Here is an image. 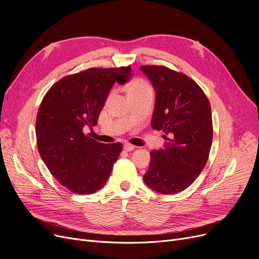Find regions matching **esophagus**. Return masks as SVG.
I'll list each match as a JSON object with an SVG mask.
<instances>
[{
	"instance_id": "1",
	"label": "esophagus",
	"mask_w": 259,
	"mask_h": 259,
	"mask_svg": "<svg viewBox=\"0 0 259 259\" xmlns=\"http://www.w3.org/2000/svg\"><path fill=\"white\" fill-rule=\"evenodd\" d=\"M135 148H136V146L132 145V144H129V143H124V144H123V149L127 150V151H132Z\"/></svg>"
}]
</instances>
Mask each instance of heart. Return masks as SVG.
<instances>
[{
    "instance_id": "heart-1",
    "label": "heart",
    "mask_w": 259,
    "mask_h": 259,
    "mask_svg": "<svg viewBox=\"0 0 259 259\" xmlns=\"http://www.w3.org/2000/svg\"><path fill=\"white\" fill-rule=\"evenodd\" d=\"M151 91L150 85L143 79H135L129 86V96L139 94L142 92Z\"/></svg>"
}]
</instances>
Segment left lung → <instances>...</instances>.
<instances>
[{"label": "left lung", "instance_id": "obj_1", "mask_svg": "<svg viewBox=\"0 0 259 259\" xmlns=\"http://www.w3.org/2000/svg\"><path fill=\"white\" fill-rule=\"evenodd\" d=\"M156 91L151 128L164 131V148L150 152L144 183L174 194L202 173L212 144L211 108L203 90L188 75L164 66H141Z\"/></svg>", "mask_w": 259, "mask_h": 259}]
</instances>
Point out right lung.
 <instances>
[{
    "label": "right lung",
    "mask_w": 259,
    "mask_h": 259,
    "mask_svg": "<svg viewBox=\"0 0 259 259\" xmlns=\"http://www.w3.org/2000/svg\"><path fill=\"white\" fill-rule=\"evenodd\" d=\"M131 67L90 68L64 76L47 92L36 117L37 147L50 173L75 194H92L107 183L122 149L84 135L97 124L115 82L124 84Z\"/></svg>",
    "instance_id": "right-lung-1"
}]
</instances>
